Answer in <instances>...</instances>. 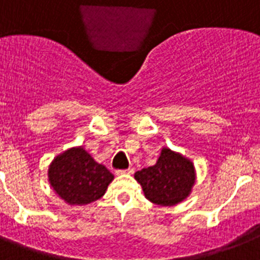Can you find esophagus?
<instances>
[{
	"instance_id": "1",
	"label": "esophagus",
	"mask_w": 260,
	"mask_h": 260,
	"mask_svg": "<svg viewBox=\"0 0 260 260\" xmlns=\"http://www.w3.org/2000/svg\"><path fill=\"white\" fill-rule=\"evenodd\" d=\"M133 173H134V169H133V167H130V169H127V170L117 171V174H133Z\"/></svg>"
}]
</instances>
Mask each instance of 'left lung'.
Returning a JSON list of instances; mask_svg holds the SVG:
<instances>
[{"label":"left lung","instance_id":"left-lung-1","mask_svg":"<svg viewBox=\"0 0 260 260\" xmlns=\"http://www.w3.org/2000/svg\"><path fill=\"white\" fill-rule=\"evenodd\" d=\"M134 178L146 199L159 206H175L191 194L197 179L194 164L169 147H164L154 166L137 171Z\"/></svg>","mask_w":260,"mask_h":260}]
</instances>
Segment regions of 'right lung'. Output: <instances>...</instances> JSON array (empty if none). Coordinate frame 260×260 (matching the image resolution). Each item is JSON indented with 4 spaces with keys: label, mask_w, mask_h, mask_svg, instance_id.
<instances>
[{
    "label": "right lung",
    "mask_w": 260,
    "mask_h": 260,
    "mask_svg": "<svg viewBox=\"0 0 260 260\" xmlns=\"http://www.w3.org/2000/svg\"><path fill=\"white\" fill-rule=\"evenodd\" d=\"M49 183L68 205L83 206L104 197L114 175L82 146L70 147L51 160Z\"/></svg>",
    "instance_id": "add662e5"
}]
</instances>
